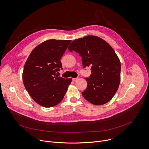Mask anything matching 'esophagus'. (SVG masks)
Returning a JSON list of instances; mask_svg holds the SVG:
<instances>
[{"label": "esophagus", "mask_w": 149, "mask_h": 149, "mask_svg": "<svg viewBox=\"0 0 149 149\" xmlns=\"http://www.w3.org/2000/svg\"><path fill=\"white\" fill-rule=\"evenodd\" d=\"M78 79V78H72V81H77Z\"/></svg>", "instance_id": "obj_1"}]
</instances>
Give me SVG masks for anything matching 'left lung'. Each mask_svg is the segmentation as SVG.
<instances>
[{
	"mask_svg": "<svg viewBox=\"0 0 149 149\" xmlns=\"http://www.w3.org/2000/svg\"><path fill=\"white\" fill-rule=\"evenodd\" d=\"M81 56L83 68L91 67V74L86 79L87 88L82 95L94 105L108 102L117 92L120 82L121 63L107 42L95 36L73 40L68 47Z\"/></svg>",
	"mask_w": 149,
	"mask_h": 149,
	"instance_id": "left-lung-1",
	"label": "left lung"
}]
</instances>
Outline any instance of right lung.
<instances>
[{
    "mask_svg": "<svg viewBox=\"0 0 149 149\" xmlns=\"http://www.w3.org/2000/svg\"><path fill=\"white\" fill-rule=\"evenodd\" d=\"M70 40L50 39L35 47L24 65L22 78L32 99L45 107H51L64 97L71 78L56 75L62 65L60 61Z\"/></svg>",
    "mask_w": 149,
    "mask_h": 149,
    "instance_id": "1",
    "label": "right lung"
}]
</instances>
